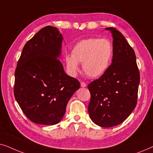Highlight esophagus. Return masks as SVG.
<instances>
[{"label": "esophagus", "mask_w": 153, "mask_h": 153, "mask_svg": "<svg viewBox=\"0 0 153 153\" xmlns=\"http://www.w3.org/2000/svg\"><path fill=\"white\" fill-rule=\"evenodd\" d=\"M81 86L82 88H85L86 87V84L84 82H81Z\"/></svg>", "instance_id": "34e87169"}]
</instances>
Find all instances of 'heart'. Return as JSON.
Here are the masks:
<instances>
[{"label":"heart","mask_w":153,"mask_h":153,"mask_svg":"<svg viewBox=\"0 0 153 153\" xmlns=\"http://www.w3.org/2000/svg\"><path fill=\"white\" fill-rule=\"evenodd\" d=\"M114 47L107 39L89 38L76 43L72 50V56L67 55L65 61L71 75L79 71L82 63L83 71L90 78H98L105 74L111 63Z\"/></svg>","instance_id":"heart-1"}]
</instances>
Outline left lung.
Masks as SVG:
<instances>
[{
	"label": "left lung",
	"instance_id": "1",
	"mask_svg": "<svg viewBox=\"0 0 153 153\" xmlns=\"http://www.w3.org/2000/svg\"><path fill=\"white\" fill-rule=\"evenodd\" d=\"M113 37L111 64L105 74L88 85L91 101L88 111L92 121L102 127L116 126L134 109L140 74L132 48L120 31L106 28Z\"/></svg>",
	"mask_w": 153,
	"mask_h": 153
}]
</instances>
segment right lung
I'll list each match as a JSON object with an SVG mask.
<instances>
[{
	"label": "right lung",
	"mask_w": 153,
	"mask_h": 153,
	"mask_svg": "<svg viewBox=\"0 0 153 153\" xmlns=\"http://www.w3.org/2000/svg\"><path fill=\"white\" fill-rule=\"evenodd\" d=\"M62 40L56 27L42 28L25 45L16 66L14 97L27 118L37 124L60 122L69 100L80 88L58 60Z\"/></svg>",
	"instance_id": "right-lung-1"
}]
</instances>
